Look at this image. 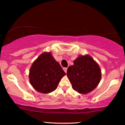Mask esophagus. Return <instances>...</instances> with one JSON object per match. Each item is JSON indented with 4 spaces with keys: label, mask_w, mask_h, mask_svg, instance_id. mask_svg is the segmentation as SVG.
Returning <instances> with one entry per match:
<instances>
[{
    "label": "esophagus",
    "mask_w": 125,
    "mask_h": 125,
    "mask_svg": "<svg viewBox=\"0 0 125 125\" xmlns=\"http://www.w3.org/2000/svg\"><path fill=\"white\" fill-rule=\"evenodd\" d=\"M67 67H63V71H64V72L66 73L67 72Z\"/></svg>",
    "instance_id": "1"
}]
</instances>
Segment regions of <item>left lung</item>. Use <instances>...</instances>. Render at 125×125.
Returning <instances> with one entry per match:
<instances>
[{
  "label": "left lung",
  "mask_w": 125,
  "mask_h": 125,
  "mask_svg": "<svg viewBox=\"0 0 125 125\" xmlns=\"http://www.w3.org/2000/svg\"><path fill=\"white\" fill-rule=\"evenodd\" d=\"M73 63L67 71L72 88L79 94H88L100 82L102 74L100 67L88 54L79 56Z\"/></svg>",
  "instance_id": "left-lung-1"
}]
</instances>
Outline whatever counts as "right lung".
Segmentation results:
<instances>
[{"mask_svg":"<svg viewBox=\"0 0 125 125\" xmlns=\"http://www.w3.org/2000/svg\"><path fill=\"white\" fill-rule=\"evenodd\" d=\"M65 74L51 53L44 52L33 63L29 77L30 83L36 90L49 94L56 89L59 82Z\"/></svg>","mask_w":125,"mask_h":125,"instance_id":"obj_1","label":"right lung"}]
</instances>
